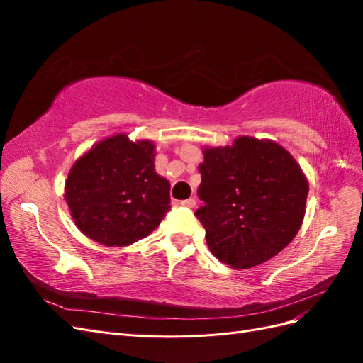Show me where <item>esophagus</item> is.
I'll use <instances>...</instances> for the list:
<instances>
[{
  "mask_svg": "<svg viewBox=\"0 0 363 363\" xmlns=\"http://www.w3.org/2000/svg\"><path fill=\"white\" fill-rule=\"evenodd\" d=\"M180 204L189 207V208H194L196 206V201H195V199H188V200H183Z\"/></svg>",
  "mask_w": 363,
  "mask_h": 363,
  "instance_id": "esophagus-1",
  "label": "esophagus"
}]
</instances>
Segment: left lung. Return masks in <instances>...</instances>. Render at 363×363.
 Segmentation results:
<instances>
[{
  "instance_id": "1",
  "label": "left lung",
  "mask_w": 363,
  "mask_h": 363,
  "mask_svg": "<svg viewBox=\"0 0 363 363\" xmlns=\"http://www.w3.org/2000/svg\"><path fill=\"white\" fill-rule=\"evenodd\" d=\"M195 212L212 255L235 269L252 268L289 245L306 213L309 182L291 152L271 139L239 136L206 147Z\"/></svg>"
}]
</instances>
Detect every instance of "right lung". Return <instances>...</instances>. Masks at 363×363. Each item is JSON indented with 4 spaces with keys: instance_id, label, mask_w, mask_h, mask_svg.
Wrapping results in <instances>:
<instances>
[{
    "instance_id": "1",
    "label": "right lung",
    "mask_w": 363,
    "mask_h": 363,
    "mask_svg": "<svg viewBox=\"0 0 363 363\" xmlns=\"http://www.w3.org/2000/svg\"><path fill=\"white\" fill-rule=\"evenodd\" d=\"M156 145L118 133L77 159L65 201L80 232L106 247H127L157 228L171 206L169 182L155 169Z\"/></svg>"
}]
</instances>
